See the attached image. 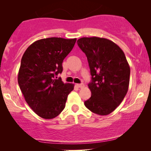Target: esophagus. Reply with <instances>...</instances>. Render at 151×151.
<instances>
[{
	"label": "esophagus",
	"mask_w": 151,
	"mask_h": 151,
	"mask_svg": "<svg viewBox=\"0 0 151 151\" xmlns=\"http://www.w3.org/2000/svg\"><path fill=\"white\" fill-rule=\"evenodd\" d=\"M76 86H77L78 87H79V88H83L84 86L83 84H76Z\"/></svg>",
	"instance_id": "1"
}]
</instances>
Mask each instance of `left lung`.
<instances>
[{
  "instance_id": "1",
  "label": "left lung",
  "mask_w": 151,
  "mask_h": 151,
  "mask_svg": "<svg viewBox=\"0 0 151 151\" xmlns=\"http://www.w3.org/2000/svg\"><path fill=\"white\" fill-rule=\"evenodd\" d=\"M78 45L85 53L92 81L91 96L84 105L91 112L106 115L120 104L129 89L130 67L124 53L109 39L84 37Z\"/></svg>"
}]
</instances>
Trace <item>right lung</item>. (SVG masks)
I'll return each instance as SVG.
<instances>
[{"instance_id": "1", "label": "right lung", "mask_w": 151, "mask_h": 151, "mask_svg": "<svg viewBox=\"0 0 151 151\" xmlns=\"http://www.w3.org/2000/svg\"><path fill=\"white\" fill-rule=\"evenodd\" d=\"M76 38H48L32 43L24 51L18 82L31 109L44 119L57 117L65 107L73 84H65L55 76L63 72V60L71 52ZM57 78V77H56Z\"/></svg>"}]
</instances>
